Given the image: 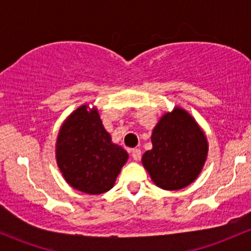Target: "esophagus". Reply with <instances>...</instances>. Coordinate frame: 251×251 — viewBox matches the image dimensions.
Listing matches in <instances>:
<instances>
[{"instance_id": "34e87169", "label": "esophagus", "mask_w": 251, "mask_h": 251, "mask_svg": "<svg viewBox=\"0 0 251 251\" xmlns=\"http://www.w3.org/2000/svg\"><path fill=\"white\" fill-rule=\"evenodd\" d=\"M131 155L134 160H139L140 157H142V151L139 149H133L131 151Z\"/></svg>"}]
</instances>
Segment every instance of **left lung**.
I'll return each instance as SVG.
<instances>
[{"label":"left lung","instance_id":"1","mask_svg":"<svg viewBox=\"0 0 251 251\" xmlns=\"http://www.w3.org/2000/svg\"><path fill=\"white\" fill-rule=\"evenodd\" d=\"M152 150L142 163L160 189L175 191L190 185L208 155V140L185 109L176 107L160 118L152 132Z\"/></svg>","mask_w":251,"mask_h":251}]
</instances>
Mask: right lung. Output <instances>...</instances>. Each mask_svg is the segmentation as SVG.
Here are the masks:
<instances>
[{
  "mask_svg": "<svg viewBox=\"0 0 251 251\" xmlns=\"http://www.w3.org/2000/svg\"><path fill=\"white\" fill-rule=\"evenodd\" d=\"M56 163L72 188L100 195L113 188L128 154L112 138L96 107H77L62 124L56 139Z\"/></svg>",
  "mask_w": 251,
  "mask_h": 251,
  "instance_id": "1",
  "label": "right lung"
}]
</instances>
